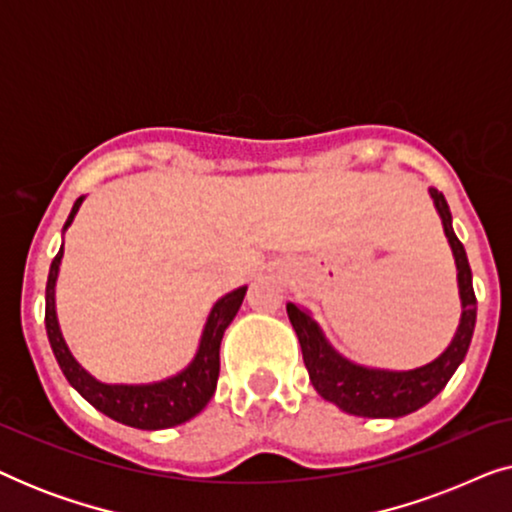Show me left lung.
Masks as SVG:
<instances>
[{"instance_id": "obj_1", "label": "left lung", "mask_w": 512, "mask_h": 512, "mask_svg": "<svg viewBox=\"0 0 512 512\" xmlns=\"http://www.w3.org/2000/svg\"><path fill=\"white\" fill-rule=\"evenodd\" d=\"M431 198L436 202V209L445 226V235L450 240L454 261H457L461 293V324L457 328V335H454L452 345L436 361L426 363L422 368L405 370V373L354 366V363H349L340 354L333 352V347L321 335L319 326L314 324L310 314L293 303L286 305L314 389L326 401L335 403L338 408L349 412V415L403 417L419 410L445 389L454 370L464 361L468 345H471L475 314H478L471 265H468L464 244L459 242V237L452 230V214L450 207H447L445 195L438 188H431Z\"/></svg>"}]
</instances>
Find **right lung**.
I'll return each mask as SVG.
<instances>
[{"instance_id":"obj_1","label":"right lung","mask_w":512,"mask_h":512,"mask_svg":"<svg viewBox=\"0 0 512 512\" xmlns=\"http://www.w3.org/2000/svg\"><path fill=\"white\" fill-rule=\"evenodd\" d=\"M83 202V195L74 202L72 212H69L65 228L74 221L76 212H79ZM62 247L55 254L51 270H48L46 282V333L51 340L53 354L58 359L62 373L69 380V384L86 398L90 405L104 415L116 419V422L135 426V429L156 431V429H170V426L184 424L188 419L198 415V412L209 403L214 396L216 380H219V349L221 338L235 319L237 310H240L247 286H240L228 296H223L219 303L214 305L212 314H209L205 333H202L200 349L195 354L191 366L177 377L158 382V384H139V387H128V384H102L90 377L62 340L58 317H55V279H58L60 270Z\"/></svg>"}]
</instances>
